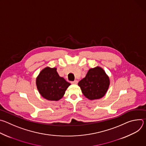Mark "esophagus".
I'll use <instances>...</instances> for the list:
<instances>
[{"instance_id": "esophagus-1", "label": "esophagus", "mask_w": 146, "mask_h": 146, "mask_svg": "<svg viewBox=\"0 0 146 146\" xmlns=\"http://www.w3.org/2000/svg\"><path fill=\"white\" fill-rule=\"evenodd\" d=\"M71 83H72V84H77L78 83V81L77 80H74V81H72Z\"/></svg>"}]
</instances>
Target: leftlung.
Segmentation results:
<instances>
[{
	"instance_id": "obj_1",
	"label": "left lung",
	"mask_w": 146,
	"mask_h": 146,
	"mask_svg": "<svg viewBox=\"0 0 146 146\" xmlns=\"http://www.w3.org/2000/svg\"><path fill=\"white\" fill-rule=\"evenodd\" d=\"M78 85L87 98L91 100L98 99L106 94L110 86V79L105 70L96 66L90 69Z\"/></svg>"
}]
</instances>
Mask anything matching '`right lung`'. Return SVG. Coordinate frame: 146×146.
<instances>
[{
	"instance_id": "1",
	"label": "right lung",
	"mask_w": 146,
	"mask_h": 146,
	"mask_svg": "<svg viewBox=\"0 0 146 146\" xmlns=\"http://www.w3.org/2000/svg\"><path fill=\"white\" fill-rule=\"evenodd\" d=\"M36 84L41 96L44 99L58 101L64 96L70 85L64 78L59 76L56 68L46 67L36 77Z\"/></svg>"
}]
</instances>
